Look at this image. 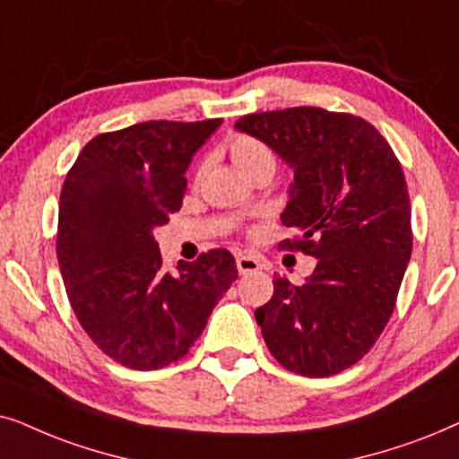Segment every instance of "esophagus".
Masks as SVG:
<instances>
[{
  "mask_svg": "<svg viewBox=\"0 0 459 459\" xmlns=\"http://www.w3.org/2000/svg\"><path fill=\"white\" fill-rule=\"evenodd\" d=\"M260 268H262L260 260L252 258V255H243V254L237 255V271H239V274H252V273H258Z\"/></svg>",
  "mask_w": 459,
  "mask_h": 459,
  "instance_id": "34e87169",
  "label": "esophagus"
}]
</instances>
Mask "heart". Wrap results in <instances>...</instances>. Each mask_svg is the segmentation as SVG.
Segmentation results:
<instances>
[{
	"label": "heart",
	"mask_w": 459,
	"mask_h": 459,
	"mask_svg": "<svg viewBox=\"0 0 459 459\" xmlns=\"http://www.w3.org/2000/svg\"><path fill=\"white\" fill-rule=\"evenodd\" d=\"M229 152L235 166L249 178L260 172H274V168H277V157H274L271 146L262 143L260 138L249 136V134L230 136Z\"/></svg>",
	"instance_id": "heart-1"
}]
</instances>
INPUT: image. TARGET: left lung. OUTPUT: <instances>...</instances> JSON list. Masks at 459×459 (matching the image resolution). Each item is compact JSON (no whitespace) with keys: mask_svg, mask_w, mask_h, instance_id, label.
Returning a JSON list of instances; mask_svg holds the SVG:
<instances>
[{"mask_svg":"<svg viewBox=\"0 0 459 459\" xmlns=\"http://www.w3.org/2000/svg\"><path fill=\"white\" fill-rule=\"evenodd\" d=\"M235 127L293 169L281 222L300 237L279 247L316 258L302 285L274 277L255 310L268 351L293 374H340L380 338L411 258L399 159L369 121L319 107L243 115Z\"/></svg>","mask_w":459,"mask_h":459,"instance_id":"left-lung-1","label":"left lung"}]
</instances>
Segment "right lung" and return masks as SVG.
Listing matches in <instances>:
<instances>
[{
  "label": "right lung",
  "mask_w": 459,
  "mask_h": 459,
  "mask_svg": "<svg viewBox=\"0 0 459 459\" xmlns=\"http://www.w3.org/2000/svg\"><path fill=\"white\" fill-rule=\"evenodd\" d=\"M220 124L144 121L98 134L65 178L56 254L66 296L91 342L130 369L185 357L237 279L226 249L169 274L152 237L180 210L188 163Z\"/></svg>",
  "instance_id": "1"
}]
</instances>
